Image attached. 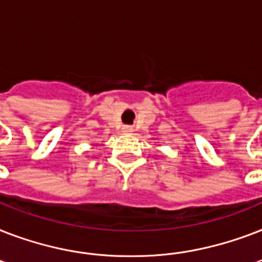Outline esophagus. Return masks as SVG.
Here are the masks:
<instances>
[{"mask_svg": "<svg viewBox=\"0 0 262 262\" xmlns=\"http://www.w3.org/2000/svg\"><path fill=\"white\" fill-rule=\"evenodd\" d=\"M123 132H127V133H130V132H133V129H132L130 126H125V127H123Z\"/></svg>", "mask_w": 262, "mask_h": 262, "instance_id": "34e87169", "label": "esophagus"}]
</instances>
